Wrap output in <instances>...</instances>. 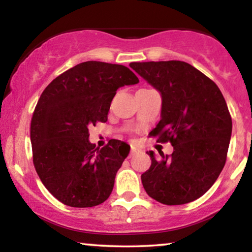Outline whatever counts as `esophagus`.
I'll return each instance as SVG.
<instances>
[{
	"label": "esophagus",
	"instance_id": "1",
	"mask_svg": "<svg viewBox=\"0 0 252 252\" xmlns=\"http://www.w3.org/2000/svg\"><path fill=\"white\" fill-rule=\"evenodd\" d=\"M139 149H137L136 147H134V146H132L130 147V151H129V157H132V156H134V155H136L137 153H139Z\"/></svg>",
	"mask_w": 252,
	"mask_h": 252
}]
</instances>
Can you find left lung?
Masks as SVG:
<instances>
[{
    "instance_id": "8db88e82",
    "label": "left lung",
    "mask_w": 252,
    "mask_h": 252,
    "mask_svg": "<svg viewBox=\"0 0 252 252\" xmlns=\"http://www.w3.org/2000/svg\"><path fill=\"white\" fill-rule=\"evenodd\" d=\"M136 73L161 94V119L149 133L170 142L172 155L160 153L141 175L151 198L181 205L201 197L225 166L232 135V117L215 82L181 61L130 63Z\"/></svg>"
}]
</instances>
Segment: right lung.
<instances>
[{
    "mask_svg": "<svg viewBox=\"0 0 252 252\" xmlns=\"http://www.w3.org/2000/svg\"><path fill=\"white\" fill-rule=\"evenodd\" d=\"M139 79L119 64L89 61L55 78L41 94L31 122L33 164L50 194L72 208L108 199L128 144L110 140L98 149L88 127L106 123L117 89Z\"/></svg>",
    "mask_w": 252,
    "mask_h": 252,
    "instance_id": "obj_1",
    "label": "right lung"
}]
</instances>
